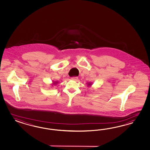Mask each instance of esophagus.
I'll list each match as a JSON object with an SVG mask.
<instances>
[{
	"instance_id": "esophagus-1",
	"label": "esophagus",
	"mask_w": 150,
	"mask_h": 150,
	"mask_svg": "<svg viewBox=\"0 0 150 150\" xmlns=\"http://www.w3.org/2000/svg\"><path fill=\"white\" fill-rule=\"evenodd\" d=\"M72 80H74V81H76L78 80V77H76V76H74V77H71V79Z\"/></svg>"
}]
</instances>
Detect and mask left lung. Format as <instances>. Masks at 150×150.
<instances>
[{
  "label": "left lung",
  "mask_w": 150,
  "mask_h": 150,
  "mask_svg": "<svg viewBox=\"0 0 150 150\" xmlns=\"http://www.w3.org/2000/svg\"><path fill=\"white\" fill-rule=\"evenodd\" d=\"M87 84H88V86H91V85H92V83H91V82H89Z\"/></svg>",
  "instance_id": "obj_1"
}]
</instances>
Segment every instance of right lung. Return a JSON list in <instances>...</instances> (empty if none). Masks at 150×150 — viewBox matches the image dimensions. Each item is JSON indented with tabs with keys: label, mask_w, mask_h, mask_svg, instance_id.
I'll use <instances>...</instances> for the list:
<instances>
[{
	"label": "right lung",
	"mask_w": 150,
	"mask_h": 150,
	"mask_svg": "<svg viewBox=\"0 0 150 150\" xmlns=\"http://www.w3.org/2000/svg\"><path fill=\"white\" fill-rule=\"evenodd\" d=\"M57 83H58V82H53V85H56Z\"/></svg>",
	"instance_id": "add662e5"
}]
</instances>
